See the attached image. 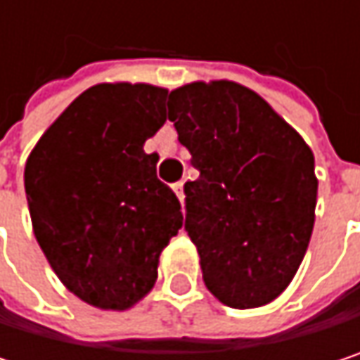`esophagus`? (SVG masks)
<instances>
[{"mask_svg":"<svg viewBox=\"0 0 360 360\" xmlns=\"http://www.w3.org/2000/svg\"><path fill=\"white\" fill-rule=\"evenodd\" d=\"M173 191L177 193L179 202H183V198H185V193H183V181H179V183H175V185H173Z\"/></svg>","mask_w":360,"mask_h":360,"instance_id":"esophagus-1","label":"esophagus"}]
</instances>
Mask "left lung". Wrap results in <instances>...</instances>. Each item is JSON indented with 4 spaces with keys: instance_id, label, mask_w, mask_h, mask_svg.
Wrapping results in <instances>:
<instances>
[{
    "instance_id": "left-lung-1",
    "label": "left lung",
    "mask_w": 360,
    "mask_h": 360,
    "mask_svg": "<svg viewBox=\"0 0 360 360\" xmlns=\"http://www.w3.org/2000/svg\"><path fill=\"white\" fill-rule=\"evenodd\" d=\"M169 120L200 171L185 183V231L210 294L231 309L275 300L315 225V156L258 94L233 81L171 91Z\"/></svg>"
}]
</instances>
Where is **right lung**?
Returning a JSON list of instances; mask_svg holds the SVG:
<instances>
[{
    "label": "right lung",
    "instance_id": "obj_1",
    "mask_svg": "<svg viewBox=\"0 0 360 360\" xmlns=\"http://www.w3.org/2000/svg\"><path fill=\"white\" fill-rule=\"evenodd\" d=\"M169 89L100 83L41 135L25 167L37 242L83 302L127 311L156 283L158 260L183 225L143 143L167 122Z\"/></svg>",
    "mask_w": 360,
    "mask_h": 360
}]
</instances>
